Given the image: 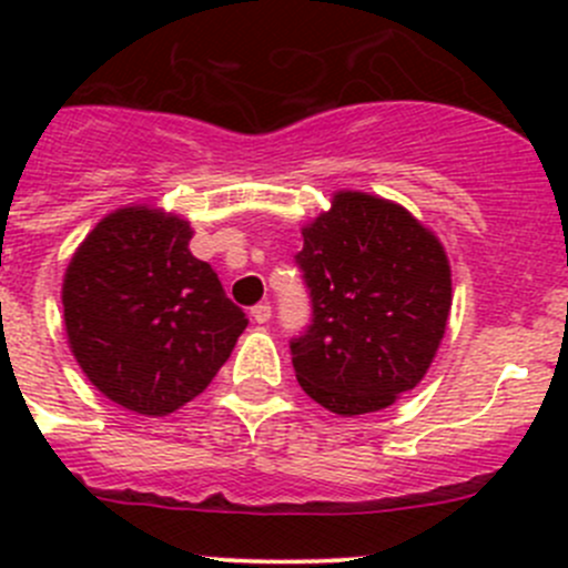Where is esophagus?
Here are the masks:
<instances>
[{"label":"esophagus","mask_w":568,"mask_h":568,"mask_svg":"<svg viewBox=\"0 0 568 568\" xmlns=\"http://www.w3.org/2000/svg\"><path fill=\"white\" fill-rule=\"evenodd\" d=\"M252 318H255L257 324H266V321L272 318V305H268V302H257V305L252 307Z\"/></svg>","instance_id":"1"}]
</instances>
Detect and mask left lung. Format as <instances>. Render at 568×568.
<instances>
[{
    "label": "left lung",
    "instance_id": "left-lung-1",
    "mask_svg": "<svg viewBox=\"0 0 568 568\" xmlns=\"http://www.w3.org/2000/svg\"><path fill=\"white\" fill-rule=\"evenodd\" d=\"M302 239L313 318L291 341L296 379L335 415L385 409L420 385L443 341L448 255L409 211L365 192H337Z\"/></svg>",
    "mask_w": 568,
    "mask_h": 568
}]
</instances>
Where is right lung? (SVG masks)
I'll return each instance as SVG.
<instances>
[{
    "label": "right lung",
    "mask_w": 568,
    "mask_h": 568,
    "mask_svg": "<svg viewBox=\"0 0 568 568\" xmlns=\"http://www.w3.org/2000/svg\"><path fill=\"white\" fill-rule=\"evenodd\" d=\"M189 239L181 216L129 205L104 216L65 268L62 311L79 368L140 415H170L203 393L247 326Z\"/></svg>",
    "instance_id": "add662e5"
}]
</instances>
